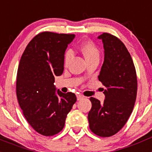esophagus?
Segmentation results:
<instances>
[{
	"label": "esophagus",
	"mask_w": 152,
	"mask_h": 152,
	"mask_svg": "<svg viewBox=\"0 0 152 152\" xmlns=\"http://www.w3.org/2000/svg\"><path fill=\"white\" fill-rule=\"evenodd\" d=\"M83 98H84V96L81 94H77V100H82Z\"/></svg>",
	"instance_id": "esophagus-1"
}]
</instances>
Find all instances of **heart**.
Listing matches in <instances>:
<instances>
[{"instance_id":"heart-1","label":"heart","mask_w":152,"mask_h":152,"mask_svg":"<svg viewBox=\"0 0 152 152\" xmlns=\"http://www.w3.org/2000/svg\"><path fill=\"white\" fill-rule=\"evenodd\" d=\"M80 51L82 52L84 54V57L86 58L87 61H90V60L95 58L100 57V51L95 45V43L91 40H86L83 42L80 47ZM72 56V52L71 50H68L65 52L64 56V65H67L71 59V58Z\"/></svg>"}]
</instances>
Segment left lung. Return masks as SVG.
Returning <instances> with one entry per match:
<instances>
[{"mask_svg": "<svg viewBox=\"0 0 152 152\" xmlns=\"http://www.w3.org/2000/svg\"><path fill=\"white\" fill-rule=\"evenodd\" d=\"M103 41L104 61L98 79L106 88L103 103L91 97L90 129L100 137H110L123 128L133 110L137 95V76L133 61L121 40L108 33Z\"/></svg>", "mask_w": 152, "mask_h": 152, "instance_id": "obj_1", "label": "left lung"}]
</instances>
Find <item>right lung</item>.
Returning a JSON list of instances; mask_svg holds the SVG:
<instances>
[{
    "mask_svg": "<svg viewBox=\"0 0 152 152\" xmlns=\"http://www.w3.org/2000/svg\"><path fill=\"white\" fill-rule=\"evenodd\" d=\"M75 34L42 32L26 47L19 63L16 93L26 121L38 133L52 136L63 129L77 97L56 92L55 76L64 71V54Z\"/></svg>",
    "mask_w": 152,
    "mask_h": 152,
    "instance_id": "obj_1",
    "label": "right lung"
}]
</instances>
